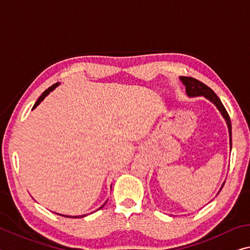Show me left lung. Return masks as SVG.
<instances>
[{
	"mask_svg": "<svg viewBox=\"0 0 250 250\" xmlns=\"http://www.w3.org/2000/svg\"><path fill=\"white\" fill-rule=\"evenodd\" d=\"M180 81L182 82V84L186 86V92H187V96L189 98H196V97H204L216 105V108L219 110V112L221 113V116L225 119L226 124H227L228 126V132H229V145H230V151H231V122H230V118H229L227 111H226L224 104H221L220 99L218 98L217 94L213 92V91L207 86L206 84H204L203 82L196 80L193 78H189V77H180ZM225 185V182L221 186L219 191L223 189Z\"/></svg>",
	"mask_w": 250,
	"mask_h": 250,
	"instance_id": "8db88e82",
	"label": "left lung"
}]
</instances>
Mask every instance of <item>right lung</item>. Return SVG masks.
Returning a JSON list of instances; mask_svg holds the SVG:
<instances>
[{"mask_svg": "<svg viewBox=\"0 0 250 250\" xmlns=\"http://www.w3.org/2000/svg\"><path fill=\"white\" fill-rule=\"evenodd\" d=\"M58 85H60V82H58V83H55V84H53L52 86H50V88L49 89H46L45 91H44V92H43L42 94H41V97H40L39 99H38V100H37V102H35V104L33 105V108H32V110L33 109H35V108H37V106L40 104H41V102L43 101V100H44V98L45 97H47V96H49V94H50V92H52V91L55 89V88H57V86ZM106 201H108V200H106ZM106 201H105V203L104 204V205H102L101 206V207L100 208H99V209H101L102 207H104V206L106 204ZM58 215H60V213H58ZM60 216H63V217H68V218H82V217H85L86 215H82V216H66V215H60Z\"/></svg>", "mask_w": 250, "mask_h": 250, "instance_id": "obj_1", "label": "right lung"}]
</instances>
